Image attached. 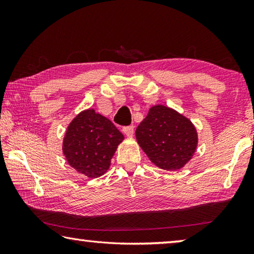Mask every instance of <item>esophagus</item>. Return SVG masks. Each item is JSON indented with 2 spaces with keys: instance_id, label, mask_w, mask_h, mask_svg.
Segmentation results:
<instances>
[{
  "instance_id": "esophagus-1",
  "label": "esophagus",
  "mask_w": 254,
  "mask_h": 254,
  "mask_svg": "<svg viewBox=\"0 0 254 254\" xmlns=\"http://www.w3.org/2000/svg\"><path fill=\"white\" fill-rule=\"evenodd\" d=\"M123 133L127 136H132L133 133H134V127L133 126H130V127H123Z\"/></svg>"
}]
</instances>
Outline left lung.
Wrapping results in <instances>:
<instances>
[{"mask_svg": "<svg viewBox=\"0 0 254 254\" xmlns=\"http://www.w3.org/2000/svg\"><path fill=\"white\" fill-rule=\"evenodd\" d=\"M136 141L150 161L163 170H178L194 156L198 135L194 124L165 105L150 107L135 131Z\"/></svg>", "mask_w": 254, "mask_h": 254, "instance_id": "8db88e82", "label": "left lung"}]
</instances>
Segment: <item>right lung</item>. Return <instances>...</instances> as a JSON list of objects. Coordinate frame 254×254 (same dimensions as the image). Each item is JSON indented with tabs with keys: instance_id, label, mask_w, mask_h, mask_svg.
I'll use <instances>...</instances> for the list:
<instances>
[{
	"instance_id": "right-lung-1",
	"label": "right lung",
	"mask_w": 254,
	"mask_h": 254,
	"mask_svg": "<svg viewBox=\"0 0 254 254\" xmlns=\"http://www.w3.org/2000/svg\"><path fill=\"white\" fill-rule=\"evenodd\" d=\"M124 136L109 119L94 109L81 111L68 126L63 152L68 165L88 178L104 175Z\"/></svg>"
}]
</instances>
